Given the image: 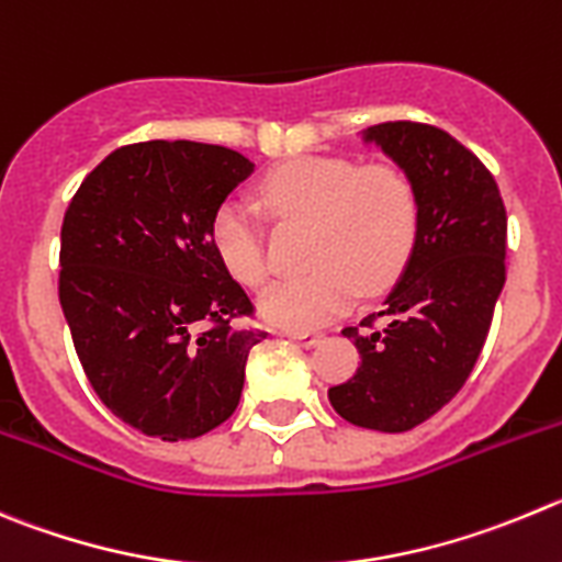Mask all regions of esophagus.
<instances>
[{"instance_id": "esophagus-1", "label": "esophagus", "mask_w": 562, "mask_h": 562, "mask_svg": "<svg viewBox=\"0 0 562 562\" xmlns=\"http://www.w3.org/2000/svg\"><path fill=\"white\" fill-rule=\"evenodd\" d=\"M285 335L291 340H296V344H302V346H316L318 340L324 338V335L316 333V329H288Z\"/></svg>"}]
</instances>
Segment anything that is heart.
Returning <instances> with one entry per match:
<instances>
[{"mask_svg":"<svg viewBox=\"0 0 562 562\" xmlns=\"http://www.w3.org/2000/svg\"><path fill=\"white\" fill-rule=\"evenodd\" d=\"M260 202L285 227H307L311 274L260 296L266 322L305 329L352 307L358 293L387 291L411 260L422 227L416 182L393 162L307 155L285 160L260 182ZM210 244L244 285L269 280L263 229L251 210L227 202L210 222Z\"/></svg>","mask_w":562,"mask_h":562,"instance_id":"b5f03b06","label":"heart"}]
</instances>
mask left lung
I'll return each mask as SVG.
<instances>
[{
	"instance_id": "obj_1",
	"label": "left lung",
	"mask_w": 562,
	"mask_h": 562,
	"mask_svg": "<svg viewBox=\"0 0 562 562\" xmlns=\"http://www.w3.org/2000/svg\"><path fill=\"white\" fill-rule=\"evenodd\" d=\"M363 138L416 182L422 227L385 307L344 329L360 366L329 402L349 424L407 432L452 402L480 358L505 285L507 213L485 162L443 130L385 122Z\"/></svg>"
}]
</instances>
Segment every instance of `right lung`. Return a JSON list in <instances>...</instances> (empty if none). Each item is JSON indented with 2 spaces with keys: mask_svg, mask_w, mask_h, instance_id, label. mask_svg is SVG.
<instances>
[{
  "mask_svg": "<svg viewBox=\"0 0 562 562\" xmlns=\"http://www.w3.org/2000/svg\"><path fill=\"white\" fill-rule=\"evenodd\" d=\"M240 151L144 140L110 151L68 202L60 307L102 405L130 427L188 440L240 402L260 329L244 288L210 244V222L251 175Z\"/></svg>",
  "mask_w": 562,
  "mask_h": 562,
  "instance_id": "add662e5",
  "label": "right lung"
}]
</instances>
